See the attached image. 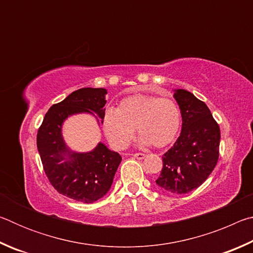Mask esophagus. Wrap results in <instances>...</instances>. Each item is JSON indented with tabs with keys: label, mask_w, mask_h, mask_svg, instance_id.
I'll list each match as a JSON object with an SVG mask.
<instances>
[{
	"label": "esophagus",
	"mask_w": 253,
	"mask_h": 253,
	"mask_svg": "<svg viewBox=\"0 0 253 253\" xmlns=\"http://www.w3.org/2000/svg\"><path fill=\"white\" fill-rule=\"evenodd\" d=\"M132 157L137 158V160H143V158L146 157V155L143 153H135V154H132Z\"/></svg>",
	"instance_id": "1"
}]
</instances>
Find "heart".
Masks as SVG:
<instances>
[{"label":"heart","mask_w":253,"mask_h":253,"mask_svg":"<svg viewBox=\"0 0 253 253\" xmlns=\"http://www.w3.org/2000/svg\"><path fill=\"white\" fill-rule=\"evenodd\" d=\"M181 127V111L169 98L136 93L119 101L116 110L108 109L102 117L104 132L116 149H125L137 128L142 145L162 148L173 143Z\"/></svg>","instance_id":"1"}]
</instances>
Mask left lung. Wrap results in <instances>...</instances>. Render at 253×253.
Masks as SVG:
<instances>
[{"label": "left lung", "instance_id": "8db88e82", "mask_svg": "<svg viewBox=\"0 0 253 253\" xmlns=\"http://www.w3.org/2000/svg\"><path fill=\"white\" fill-rule=\"evenodd\" d=\"M174 98L181 109L182 131L162 156L156 184L173 194H185L205 182L219 160L220 127L211 111L193 93L177 89Z\"/></svg>", "mask_w": 253, "mask_h": 253}]
</instances>
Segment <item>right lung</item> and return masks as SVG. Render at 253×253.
<instances>
[{"label": "right lung", "mask_w": 253, "mask_h": 253, "mask_svg": "<svg viewBox=\"0 0 253 253\" xmlns=\"http://www.w3.org/2000/svg\"><path fill=\"white\" fill-rule=\"evenodd\" d=\"M104 88H81L50 107L37 135L44 173L55 190L67 198L92 203L113 184L122 156L102 143L89 153L71 152L63 142L62 123L74 114L96 113L102 119L106 105Z\"/></svg>", "instance_id": "obj_1"}]
</instances>
